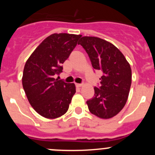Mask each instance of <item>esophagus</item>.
I'll return each mask as SVG.
<instances>
[{
	"mask_svg": "<svg viewBox=\"0 0 155 155\" xmlns=\"http://www.w3.org/2000/svg\"><path fill=\"white\" fill-rule=\"evenodd\" d=\"M76 86L78 87H82V86H83V84H76Z\"/></svg>",
	"mask_w": 155,
	"mask_h": 155,
	"instance_id": "34e87169",
	"label": "esophagus"
}]
</instances>
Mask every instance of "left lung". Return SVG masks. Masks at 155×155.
I'll return each instance as SVG.
<instances>
[{
  "label": "left lung",
  "instance_id": "obj_1",
  "mask_svg": "<svg viewBox=\"0 0 155 155\" xmlns=\"http://www.w3.org/2000/svg\"><path fill=\"white\" fill-rule=\"evenodd\" d=\"M88 54L94 69L102 72L99 88L87 100L91 113L101 119H110L126 105L130 89L132 71L124 55L111 42L98 37L83 36L79 40Z\"/></svg>",
  "mask_w": 155,
  "mask_h": 155
}]
</instances>
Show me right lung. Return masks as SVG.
I'll return each instance as SVG.
<instances>
[{"label": "right lung", "instance_id": "obj_1", "mask_svg": "<svg viewBox=\"0 0 155 155\" xmlns=\"http://www.w3.org/2000/svg\"><path fill=\"white\" fill-rule=\"evenodd\" d=\"M81 35L54 33L31 53L25 64L22 86L30 105L40 116L56 119L67 113L76 92L74 83L55 78Z\"/></svg>", "mask_w": 155, "mask_h": 155}]
</instances>
